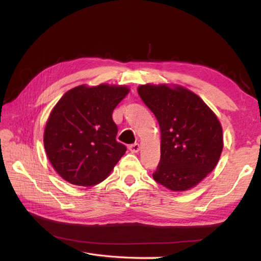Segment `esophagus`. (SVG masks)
I'll return each instance as SVG.
<instances>
[{"instance_id":"34e87169","label":"esophagus","mask_w":261,"mask_h":261,"mask_svg":"<svg viewBox=\"0 0 261 261\" xmlns=\"http://www.w3.org/2000/svg\"><path fill=\"white\" fill-rule=\"evenodd\" d=\"M128 149L130 150L132 152H138L139 151V149H140V146H139V144H137V143H135V144H132V145H129V147H128Z\"/></svg>"}]
</instances>
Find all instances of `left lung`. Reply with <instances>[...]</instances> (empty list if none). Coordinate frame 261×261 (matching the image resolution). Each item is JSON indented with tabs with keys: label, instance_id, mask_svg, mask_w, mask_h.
Returning a JSON list of instances; mask_svg holds the SVG:
<instances>
[{
	"label": "left lung",
	"instance_id": "8db88e82",
	"mask_svg": "<svg viewBox=\"0 0 261 261\" xmlns=\"http://www.w3.org/2000/svg\"><path fill=\"white\" fill-rule=\"evenodd\" d=\"M138 93L161 130V158L153 179L173 192L196 186L216 168L222 152L218 117L197 94L183 87L141 85Z\"/></svg>",
	"mask_w": 261,
	"mask_h": 261
}]
</instances>
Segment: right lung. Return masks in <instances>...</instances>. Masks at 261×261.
<instances>
[{
    "label": "right lung",
    "mask_w": 261,
    "mask_h": 261,
    "mask_svg": "<svg viewBox=\"0 0 261 261\" xmlns=\"http://www.w3.org/2000/svg\"><path fill=\"white\" fill-rule=\"evenodd\" d=\"M128 91L125 86L82 85L53 108L44 129V149L54 170L68 183L97 185L124 155L126 147L116 141L112 113Z\"/></svg>",
    "instance_id": "1"
}]
</instances>
